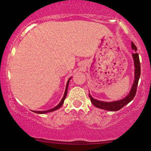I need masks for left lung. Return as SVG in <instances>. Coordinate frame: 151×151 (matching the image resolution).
Masks as SVG:
<instances>
[{
  "label": "left lung",
  "mask_w": 151,
  "mask_h": 151,
  "mask_svg": "<svg viewBox=\"0 0 151 151\" xmlns=\"http://www.w3.org/2000/svg\"><path fill=\"white\" fill-rule=\"evenodd\" d=\"M132 49L135 50V53L132 54L133 56V59L134 61V66H135V76H134V82L133 85H132L131 89L130 91L129 94L127 95L125 98L121 100L117 101H113V102H104V101H100L96 99H94L93 97L91 96L89 93V98L91 99V102L92 104L94 105L97 108L104 109L106 111H117L121 109L122 107H124L125 105L133 100V99L135 97L136 94V91H137V86L138 84V82H139V79L140 77V72H141V69H140V63H139V55L136 52L137 50V47L135 45V44L132 42Z\"/></svg>",
  "instance_id": "left-lung-1"
}]
</instances>
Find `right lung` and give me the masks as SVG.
Here are the masks:
<instances>
[{
    "label": "right lung",
    "instance_id": "obj_1",
    "mask_svg": "<svg viewBox=\"0 0 151 151\" xmlns=\"http://www.w3.org/2000/svg\"><path fill=\"white\" fill-rule=\"evenodd\" d=\"M71 78H70L69 80H68L67 81V86H66V88H65V94H64L63 96V99H62L60 102V103L58 104L56 106L53 107V109H49V110H47V111H33V112L34 113H39V114H44V113H49V112H52V111H54L55 110H57V109H58L60 108V107L62 106V105L64 103V101H65V98H66V96H67V91H68V86H69V80H71Z\"/></svg>",
    "mask_w": 151,
    "mask_h": 151
}]
</instances>
